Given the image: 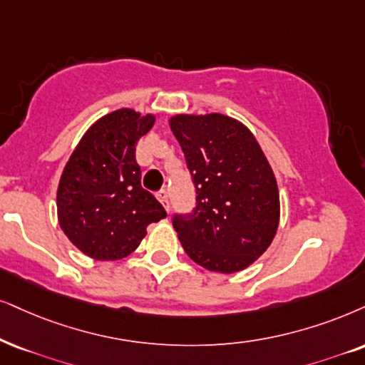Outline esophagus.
Wrapping results in <instances>:
<instances>
[{"label": "esophagus", "mask_w": 365, "mask_h": 365, "mask_svg": "<svg viewBox=\"0 0 365 365\" xmlns=\"http://www.w3.org/2000/svg\"><path fill=\"white\" fill-rule=\"evenodd\" d=\"M156 198H158L161 204H163V207H165V209H167V212H170V204H168V193H167V190L156 192Z\"/></svg>", "instance_id": "34e87169"}]
</instances>
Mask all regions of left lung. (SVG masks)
Segmentation results:
<instances>
[{"instance_id":"left-lung-1","label":"left lung","mask_w":365,"mask_h":365,"mask_svg":"<svg viewBox=\"0 0 365 365\" xmlns=\"http://www.w3.org/2000/svg\"><path fill=\"white\" fill-rule=\"evenodd\" d=\"M195 185V207L173 227L197 264L236 273L269 247L279 222L276 178L252 133L224 114L170 119Z\"/></svg>"}]
</instances>
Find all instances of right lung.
<instances>
[{
    "instance_id": "1",
    "label": "right lung",
    "mask_w": 365,
    "mask_h": 365,
    "mask_svg": "<svg viewBox=\"0 0 365 365\" xmlns=\"http://www.w3.org/2000/svg\"><path fill=\"white\" fill-rule=\"evenodd\" d=\"M155 116L119 109L87 129L68 158L57 190L58 222L87 256L116 261L131 255L151 222L167 217L141 187L136 143Z\"/></svg>"
}]
</instances>
